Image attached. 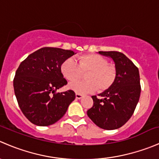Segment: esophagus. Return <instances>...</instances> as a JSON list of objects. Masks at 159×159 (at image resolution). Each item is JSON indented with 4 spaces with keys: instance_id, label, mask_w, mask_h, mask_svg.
<instances>
[{
    "instance_id": "obj_1",
    "label": "esophagus",
    "mask_w": 159,
    "mask_h": 159,
    "mask_svg": "<svg viewBox=\"0 0 159 159\" xmlns=\"http://www.w3.org/2000/svg\"><path fill=\"white\" fill-rule=\"evenodd\" d=\"M75 97H76L77 99H81L82 98V94H78V93H76Z\"/></svg>"
}]
</instances>
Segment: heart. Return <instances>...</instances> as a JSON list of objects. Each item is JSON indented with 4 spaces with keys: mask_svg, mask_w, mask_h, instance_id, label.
<instances>
[{
    "mask_svg": "<svg viewBox=\"0 0 159 159\" xmlns=\"http://www.w3.org/2000/svg\"><path fill=\"white\" fill-rule=\"evenodd\" d=\"M62 76L70 81L69 89L80 94L103 92L109 89L116 79L117 70L113 65L108 63L105 57L97 54H88L78 57V63L72 58L65 60L61 65ZM86 73L84 82L73 81Z\"/></svg>",
    "mask_w": 159,
    "mask_h": 159,
    "instance_id": "obj_1",
    "label": "heart"
}]
</instances>
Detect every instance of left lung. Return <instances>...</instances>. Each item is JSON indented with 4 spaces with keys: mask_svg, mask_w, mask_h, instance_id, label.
I'll use <instances>...</instances> for the list:
<instances>
[{
    "mask_svg": "<svg viewBox=\"0 0 159 159\" xmlns=\"http://www.w3.org/2000/svg\"><path fill=\"white\" fill-rule=\"evenodd\" d=\"M115 62L116 79L109 89L92 96L93 105L87 111L91 121L101 129H119L130 119L141 93L140 76L137 67L118 51H98Z\"/></svg>",
    "mask_w": 159,
    "mask_h": 159,
    "instance_id": "obj_1",
    "label": "left lung"
}]
</instances>
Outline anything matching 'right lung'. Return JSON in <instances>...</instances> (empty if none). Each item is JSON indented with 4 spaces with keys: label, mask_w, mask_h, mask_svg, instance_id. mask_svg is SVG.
Instances as JSON below:
<instances>
[{
    "label": "right lung",
    "mask_w": 159,
    "mask_h": 159,
    "mask_svg": "<svg viewBox=\"0 0 159 159\" xmlns=\"http://www.w3.org/2000/svg\"><path fill=\"white\" fill-rule=\"evenodd\" d=\"M74 54L70 50L45 47L30 54L19 65L14 78V93L20 110L31 123L54 124L75 100L72 90L56 92L68 84L61 65Z\"/></svg>",
    "instance_id": "1"
}]
</instances>
